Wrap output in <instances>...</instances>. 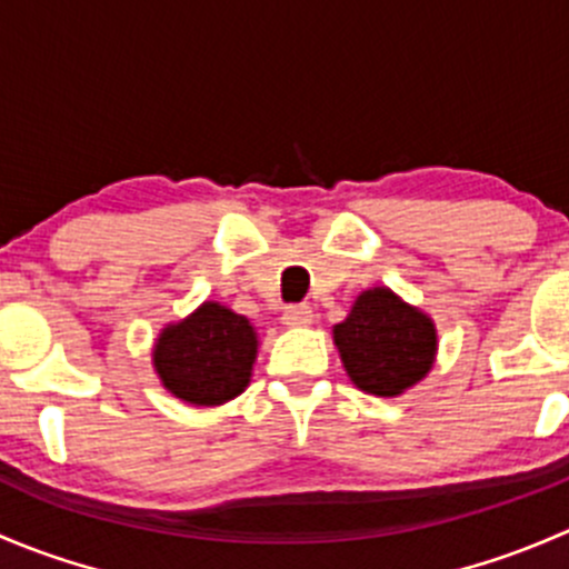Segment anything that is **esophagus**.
Masks as SVG:
<instances>
[{"label": "esophagus", "instance_id": "1", "mask_svg": "<svg viewBox=\"0 0 569 569\" xmlns=\"http://www.w3.org/2000/svg\"><path fill=\"white\" fill-rule=\"evenodd\" d=\"M283 321L289 327H306L313 321V311L311 306H306V302H297V306H289L283 311Z\"/></svg>", "mask_w": 569, "mask_h": 569}]
</instances>
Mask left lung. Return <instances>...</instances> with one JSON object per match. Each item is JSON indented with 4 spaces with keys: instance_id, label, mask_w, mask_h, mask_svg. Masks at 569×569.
<instances>
[{
    "instance_id": "obj_1",
    "label": "left lung",
    "mask_w": 569,
    "mask_h": 569,
    "mask_svg": "<svg viewBox=\"0 0 569 569\" xmlns=\"http://www.w3.org/2000/svg\"><path fill=\"white\" fill-rule=\"evenodd\" d=\"M332 338L355 386L375 396H396L423 380L438 349L429 317L388 289L363 291Z\"/></svg>"
}]
</instances>
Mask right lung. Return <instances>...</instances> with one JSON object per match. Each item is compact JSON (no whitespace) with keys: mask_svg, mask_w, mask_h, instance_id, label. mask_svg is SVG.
I'll return each instance as SVG.
<instances>
[{"mask_svg":"<svg viewBox=\"0 0 569 569\" xmlns=\"http://www.w3.org/2000/svg\"><path fill=\"white\" fill-rule=\"evenodd\" d=\"M256 332L239 313L203 302L189 319L168 327L153 349L164 388L189 405L211 407L248 388L256 360Z\"/></svg>","mask_w":569,"mask_h":569,"instance_id":"right-lung-1","label":"right lung"}]
</instances>
